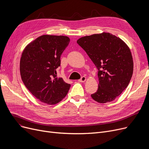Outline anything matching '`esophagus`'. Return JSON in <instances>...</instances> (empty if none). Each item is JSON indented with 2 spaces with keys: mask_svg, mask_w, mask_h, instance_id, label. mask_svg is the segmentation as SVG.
Returning <instances> with one entry per match:
<instances>
[{
  "mask_svg": "<svg viewBox=\"0 0 149 149\" xmlns=\"http://www.w3.org/2000/svg\"><path fill=\"white\" fill-rule=\"evenodd\" d=\"M86 80V77H82L81 78V79H80L79 81H80V82H81V83H83V82H84Z\"/></svg>",
  "mask_w": 149,
  "mask_h": 149,
  "instance_id": "1",
  "label": "esophagus"
}]
</instances>
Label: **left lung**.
Wrapping results in <instances>:
<instances>
[{
    "label": "left lung",
    "instance_id": "obj_1",
    "mask_svg": "<svg viewBox=\"0 0 149 149\" xmlns=\"http://www.w3.org/2000/svg\"><path fill=\"white\" fill-rule=\"evenodd\" d=\"M98 70V88L91 97L99 103L111 102L126 89L134 71L130 48L109 33L86 36L77 41Z\"/></svg>",
    "mask_w": 149,
    "mask_h": 149
}]
</instances>
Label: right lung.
<instances>
[{
	"mask_svg": "<svg viewBox=\"0 0 149 149\" xmlns=\"http://www.w3.org/2000/svg\"><path fill=\"white\" fill-rule=\"evenodd\" d=\"M67 36L43 35L29 43L20 61L22 80L26 88L41 102L56 104L63 99L70 84L57 76L61 55L68 46Z\"/></svg>",
	"mask_w": 149,
	"mask_h": 149,
	"instance_id": "right-lung-1",
	"label": "right lung"
}]
</instances>
